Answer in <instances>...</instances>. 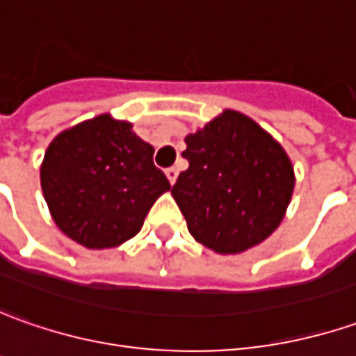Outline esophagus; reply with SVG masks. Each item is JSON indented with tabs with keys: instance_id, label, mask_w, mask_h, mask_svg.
I'll use <instances>...</instances> for the list:
<instances>
[{
	"instance_id": "1",
	"label": "esophagus",
	"mask_w": 356,
	"mask_h": 356,
	"mask_svg": "<svg viewBox=\"0 0 356 356\" xmlns=\"http://www.w3.org/2000/svg\"><path fill=\"white\" fill-rule=\"evenodd\" d=\"M165 175H167V179H169V183L173 185V183L177 181L179 171H177V169H175V167H169V169H167V171H165Z\"/></svg>"
}]
</instances>
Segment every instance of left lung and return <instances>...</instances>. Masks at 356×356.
<instances>
[{
    "label": "left lung",
    "mask_w": 356,
    "mask_h": 356,
    "mask_svg": "<svg viewBox=\"0 0 356 356\" xmlns=\"http://www.w3.org/2000/svg\"><path fill=\"white\" fill-rule=\"evenodd\" d=\"M185 143L189 169L171 195L191 236L225 256L264 242L284 220L296 187L282 143L236 110H222Z\"/></svg>",
    "instance_id": "1"
}]
</instances>
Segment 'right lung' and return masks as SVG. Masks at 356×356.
Wrapping results in <instances>:
<instances>
[{
    "label": "right lung",
    "mask_w": 356,
    "mask_h": 356,
    "mask_svg": "<svg viewBox=\"0 0 356 356\" xmlns=\"http://www.w3.org/2000/svg\"><path fill=\"white\" fill-rule=\"evenodd\" d=\"M41 189L63 234L90 250L134 238L154 202L171 189L154 147L126 120L100 114L49 143Z\"/></svg>",
    "instance_id": "1"
}]
</instances>
